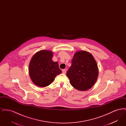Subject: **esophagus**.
<instances>
[{
  "instance_id": "34e87169",
  "label": "esophagus",
  "mask_w": 126,
  "mask_h": 126,
  "mask_svg": "<svg viewBox=\"0 0 126 126\" xmlns=\"http://www.w3.org/2000/svg\"><path fill=\"white\" fill-rule=\"evenodd\" d=\"M62 73L64 74H65L66 73V69H63L62 70Z\"/></svg>"
}]
</instances>
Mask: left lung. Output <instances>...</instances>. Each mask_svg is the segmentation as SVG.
Masks as SVG:
<instances>
[{
	"label": "left lung",
	"mask_w": 126,
	"mask_h": 126,
	"mask_svg": "<svg viewBox=\"0 0 126 126\" xmlns=\"http://www.w3.org/2000/svg\"><path fill=\"white\" fill-rule=\"evenodd\" d=\"M98 74V66L92 54L79 50L74 54L66 76L74 88L84 91L90 89L95 83Z\"/></svg>",
	"instance_id": "left-lung-1"
}]
</instances>
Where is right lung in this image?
Masks as SVG:
<instances>
[{"label":"right lung","mask_w":126,"mask_h":126,"mask_svg":"<svg viewBox=\"0 0 126 126\" xmlns=\"http://www.w3.org/2000/svg\"><path fill=\"white\" fill-rule=\"evenodd\" d=\"M53 56L51 51L43 49L37 52L32 58L29 73L32 81L37 86H47L62 73L58 62L52 60Z\"/></svg>","instance_id":"1"}]
</instances>
